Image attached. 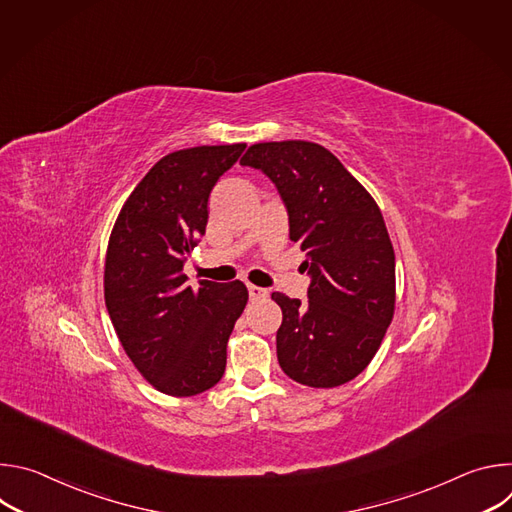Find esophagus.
I'll use <instances>...</instances> for the list:
<instances>
[{"mask_svg": "<svg viewBox=\"0 0 512 512\" xmlns=\"http://www.w3.org/2000/svg\"><path fill=\"white\" fill-rule=\"evenodd\" d=\"M247 289H249V298H251L253 302H257V300H265V298L269 296V291H267V289L257 287V285H247Z\"/></svg>", "mask_w": 512, "mask_h": 512, "instance_id": "esophagus-1", "label": "esophagus"}]
</instances>
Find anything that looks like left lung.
Masks as SVG:
<instances>
[{
  "label": "left lung",
  "instance_id": "1",
  "mask_svg": "<svg viewBox=\"0 0 512 512\" xmlns=\"http://www.w3.org/2000/svg\"><path fill=\"white\" fill-rule=\"evenodd\" d=\"M241 166L261 170L275 184L289 239L306 251L308 302L271 294L283 314L279 367L308 387L344 385L367 369L393 320L395 253L383 214L318 143H255Z\"/></svg>",
  "mask_w": 512,
  "mask_h": 512
}]
</instances>
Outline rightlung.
I'll return each mask as SVG.
<instances>
[{
    "label": "right lung",
    "mask_w": 512,
    "mask_h": 512,
    "mask_svg": "<svg viewBox=\"0 0 512 512\" xmlns=\"http://www.w3.org/2000/svg\"><path fill=\"white\" fill-rule=\"evenodd\" d=\"M245 143L164 156L135 186L113 227L105 304L135 369L158 391L192 397L225 375L227 342L243 314V281L186 285V255L206 231L208 196Z\"/></svg>",
    "instance_id": "right-lung-1"
}]
</instances>
